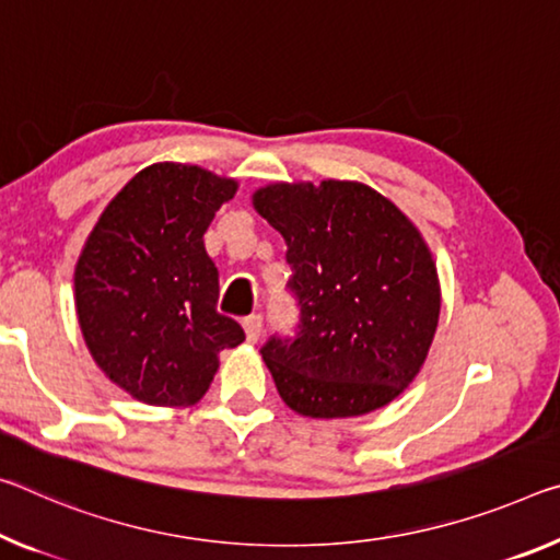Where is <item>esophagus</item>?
Masks as SVG:
<instances>
[{
  "label": "esophagus",
  "instance_id": "obj_1",
  "mask_svg": "<svg viewBox=\"0 0 560 560\" xmlns=\"http://www.w3.org/2000/svg\"><path fill=\"white\" fill-rule=\"evenodd\" d=\"M261 328H264V322H261V316H259V314H252V316H246V318H244V331H246V341H248V343L259 341V336H261Z\"/></svg>",
  "mask_w": 560,
  "mask_h": 560
}]
</instances>
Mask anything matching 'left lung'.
<instances>
[{
  "instance_id": "left-lung-1",
  "label": "left lung",
  "mask_w": 560,
  "mask_h": 560,
  "mask_svg": "<svg viewBox=\"0 0 560 560\" xmlns=\"http://www.w3.org/2000/svg\"><path fill=\"white\" fill-rule=\"evenodd\" d=\"M252 203L289 246L301 306L296 339L273 336L261 349L283 404L308 419L392 404L419 376L441 314L419 229L361 182H277Z\"/></svg>"
}]
</instances>
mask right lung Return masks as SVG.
<instances>
[{"label":"right lung","mask_w":560,"mask_h":560,"mask_svg":"<svg viewBox=\"0 0 560 560\" xmlns=\"http://www.w3.org/2000/svg\"><path fill=\"white\" fill-rule=\"evenodd\" d=\"M236 179L194 164H152L102 211L74 269L84 343L104 376L149 406H194L219 353L244 328L217 312L219 271L203 234Z\"/></svg>","instance_id":"add662e5"}]
</instances>
